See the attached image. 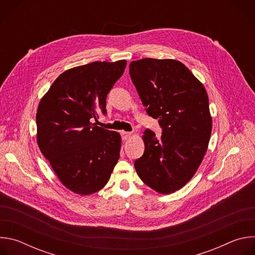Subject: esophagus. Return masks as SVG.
Masks as SVG:
<instances>
[{
    "mask_svg": "<svg viewBox=\"0 0 255 255\" xmlns=\"http://www.w3.org/2000/svg\"><path fill=\"white\" fill-rule=\"evenodd\" d=\"M121 136H122L123 140H127V139L130 138L131 133L130 132H126V131H121Z\"/></svg>",
    "mask_w": 255,
    "mask_h": 255,
    "instance_id": "1",
    "label": "esophagus"
}]
</instances>
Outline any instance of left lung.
<instances>
[{
  "mask_svg": "<svg viewBox=\"0 0 255 255\" xmlns=\"http://www.w3.org/2000/svg\"><path fill=\"white\" fill-rule=\"evenodd\" d=\"M129 74L146 113L162 128L159 138L149 129L144 131L145 150L135 160V169L157 193H173L194 176L208 148L212 118L207 92L174 59L132 61Z\"/></svg>",
  "mask_w": 255,
  "mask_h": 255,
  "instance_id": "1",
  "label": "left lung"
}]
</instances>
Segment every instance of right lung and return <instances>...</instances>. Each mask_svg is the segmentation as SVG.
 <instances>
[{
    "label": "right lung",
    "instance_id": "obj_1",
    "mask_svg": "<svg viewBox=\"0 0 255 255\" xmlns=\"http://www.w3.org/2000/svg\"><path fill=\"white\" fill-rule=\"evenodd\" d=\"M127 61H95L65 70L41 99L37 143L64 187L87 196L103 189L120 157L121 136L92 123Z\"/></svg>",
    "mask_w": 255,
    "mask_h": 255
}]
</instances>
